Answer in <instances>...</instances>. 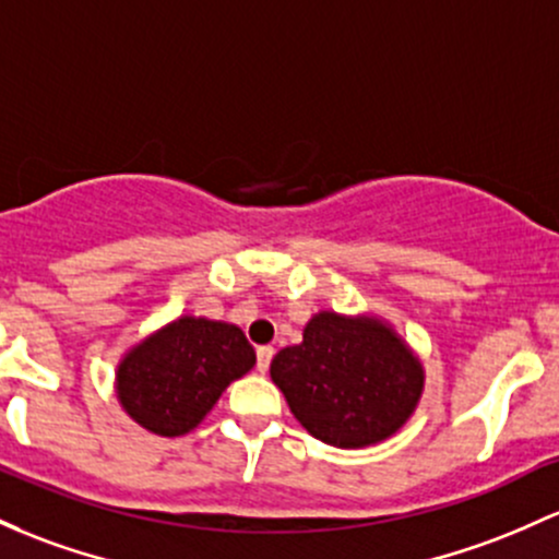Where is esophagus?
Returning a JSON list of instances; mask_svg holds the SVG:
<instances>
[{"label": "esophagus", "mask_w": 559, "mask_h": 559, "mask_svg": "<svg viewBox=\"0 0 559 559\" xmlns=\"http://www.w3.org/2000/svg\"><path fill=\"white\" fill-rule=\"evenodd\" d=\"M270 360H273V347H270V345L257 347V369L265 373L267 366H270Z\"/></svg>", "instance_id": "34e87169"}]
</instances>
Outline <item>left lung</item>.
<instances>
[{"label": "left lung", "mask_w": 559, "mask_h": 559, "mask_svg": "<svg viewBox=\"0 0 559 559\" xmlns=\"http://www.w3.org/2000/svg\"><path fill=\"white\" fill-rule=\"evenodd\" d=\"M270 379L294 419L336 449L392 438L425 392V366L382 316L318 310L299 345L278 349Z\"/></svg>", "instance_id": "1"}]
</instances>
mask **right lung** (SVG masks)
Returning <instances> with one entry per match:
<instances>
[{
    "label": "right lung",
    "mask_w": 559,
    "mask_h": 559,
    "mask_svg": "<svg viewBox=\"0 0 559 559\" xmlns=\"http://www.w3.org/2000/svg\"><path fill=\"white\" fill-rule=\"evenodd\" d=\"M254 364V347L236 323L180 316L121 355L116 401L134 425L180 438L199 427L228 384Z\"/></svg>",
    "instance_id": "obj_1"
}]
</instances>
